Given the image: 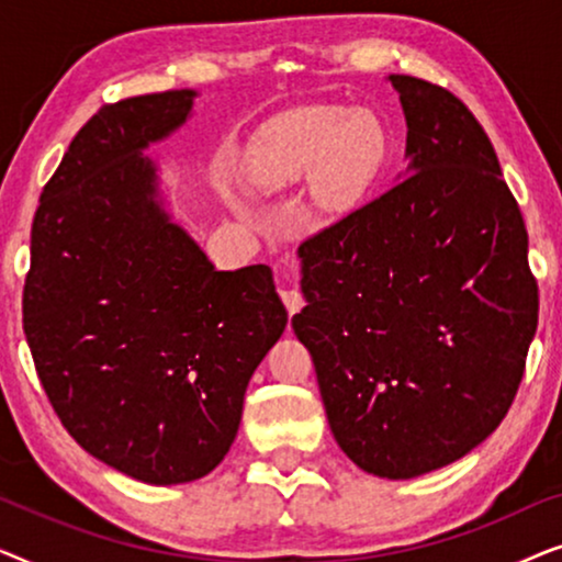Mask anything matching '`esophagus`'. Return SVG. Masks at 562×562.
<instances>
[{"label":"esophagus","instance_id":"obj_1","mask_svg":"<svg viewBox=\"0 0 562 562\" xmlns=\"http://www.w3.org/2000/svg\"><path fill=\"white\" fill-rule=\"evenodd\" d=\"M281 299H283V306H286V312H289V314L302 312V306H304V294H302V291H299V289H294V286L281 289Z\"/></svg>","mask_w":562,"mask_h":562}]
</instances>
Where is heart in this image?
Returning <instances> with one entry per match:
<instances>
[{
	"label": "heart",
	"instance_id": "heart-1",
	"mask_svg": "<svg viewBox=\"0 0 562 562\" xmlns=\"http://www.w3.org/2000/svg\"><path fill=\"white\" fill-rule=\"evenodd\" d=\"M386 148V130L371 110L304 106L260 130L245 153V179L256 189H279L314 176V204L342 214L371 189Z\"/></svg>",
	"mask_w": 562,
	"mask_h": 562
}]
</instances>
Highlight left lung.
<instances>
[{
    "instance_id": "1",
    "label": "left lung",
    "mask_w": 562,
    "mask_h": 562,
    "mask_svg": "<svg viewBox=\"0 0 562 562\" xmlns=\"http://www.w3.org/2000/svg\"><path fill=\"white\" fill-rule=\"evenodd\" d=\"M404 179L299 245L327 422L363 471L402 481L456 463L509 412L537 329L527 227L496 150L448 89L391 74Z\"/></svg>"
}]
</instances>
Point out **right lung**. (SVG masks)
<instances>
[{"mask_svg":"<svg viewBox=\"0 0 562 562\" xmlns=\"http://www.w3.org/2000/svg\"><path fill=\"white\" fill-rule=\"evenodd\" d=\"M196 91L104 104L43 187L22 327L53 412L89 456L173 486L233 445L252 371L289 314L268 266L214 271L158 202L143 150Z\"/></svg>","mask_w":562,"mask_h":562,"instance_id":"right-lung-1","label":"right lung"}]
</instances>
